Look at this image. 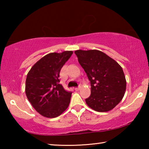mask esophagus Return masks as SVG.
Returning a JSON list of instances; mask_svg holds the SVG:
<instances>
[{"label": "esophagus", "instance_id": "esophagus-1", "mask_svg": "<svg viewBox=\"0 0 149 149\" xmlns=\"http://www.w3.org/2000/svg\"><path fill=\"white\" fill-rule=\"evenodd\" d=\"M80 88H81V86H80V85H79V86H78V87L75 88V91H79L80 89Z\"/></svg>", "mask_w": 149, "mask_h": 149}]
</instances>
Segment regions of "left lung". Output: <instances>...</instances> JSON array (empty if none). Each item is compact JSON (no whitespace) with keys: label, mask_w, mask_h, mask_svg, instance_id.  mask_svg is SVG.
<instances>
[{"label":"left lung","mask_w":149,"mask_h":149,"mask_svg":"<svg viewBox=\"0 0 149 149\" xmlns=\"http://www.w3.org/2000/svg\"><path fill=\"white\" fill-rule=\"evenodd\" d=\"M79 64L91 83L87 104L97 112H108L123 99L126 80L122 68L100 50H75Z\"/></svg>","instance_id":"obj_1"}]
</instances>
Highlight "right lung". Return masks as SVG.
Returning a JSON list of instances; mask_svg holds the SVG:
<instances>
[{
  "mask_svg": "<svg viewBox=\"0 0 149 149\" xmlns=\"http://www.w3.org/2000/svg\"><path fill=\"white\" fill-rule=\"evenodd\" d=\"M72 51L45 55L33 65L27 75L26 93L37 112L47 118L58 116L68 107L72 92L60 84V72Z\"/></svg>",
  "mask_w": 149,
  "mask_h": 149,
  "instance_id": "obj_1",
  "label": "right lung"
}]
</instances>
